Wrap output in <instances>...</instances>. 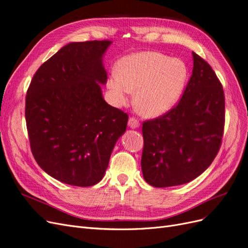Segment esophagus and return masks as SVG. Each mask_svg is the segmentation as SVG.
I'll return each instance as SVG.
<instances>
[{
  "mask_svg": "<svg viewBox=\"0 0 248 248\" xmlns=\"http://www.w3.org/2000/svg\"><path fill=\"white\" fill-rule=\"evenodd\" d=\"M128 126L130 127V128H132V129L139 128V127H140V122L138 121L136 118H129V120H128Z\"/></svg>",
  "mask_w": 248,
  "mask_h": 248,
  "instance_id": "esophagus-1",
  "label": "esophagus"
}]
</instances>
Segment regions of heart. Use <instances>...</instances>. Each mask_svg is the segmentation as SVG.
<instances>
[{"label":"heart","instance_id":"b5f03b06","mask_svg":"<svg viewBox=\"0 0 248 248\" xmlns=\"http://www.w3.org/2000/svg\"><path fill=\"white\" fill-rule=\"evenodd\" d=\"M188 69L180 59H171L157 51H140L123 57L117 64L107 87L117 106L129 101L150 118L167 114L176 106L184 92Z\"/></svg>","mask_w":248,"mask_h":248}]
</instances>
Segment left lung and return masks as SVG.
<instances>
[{
  "instance_id": "obj_1",
  "label": "left lung",
  "mask_w": 248,
  "mask_h": 248,
  "mask_svg": "<svg viewBox=\"0 0 248 248\" xmlns=\"http://www.w3.org/2000/svg\"><path fill=\"white\" fill-rule=\"evenodd\" d=\"M193 69L181 100L167 114L142 124L141 171L154 187L188 183L218 153L224 127V94L204 59L192 52Z\"/></svg>"
}]
</instances>
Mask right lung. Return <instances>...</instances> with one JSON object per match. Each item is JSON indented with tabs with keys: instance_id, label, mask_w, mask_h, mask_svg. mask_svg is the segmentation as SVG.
Here are the masks:
<instances>
[{
	"instance_id": "1",
	"label": "right lung",
	"mask_w": 248,
	"mask_h": 248,
	"mask_svg": "<svg viewBox=\"0 0 248 248\" xmlns=\"http://www.w3.org/2000/svg\"><path fill=\"white\" fill-rule=\"evenodd\" d=\"M108 40L71 42L34 74L26 97V122L36 162L63 183L101 181L128 116L103 99Z\"/></svg>"
}]
</instances>
